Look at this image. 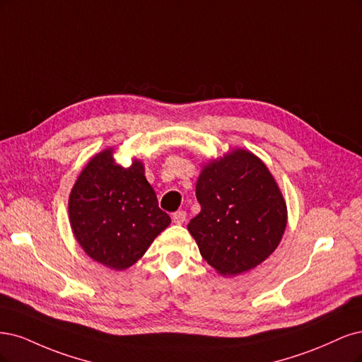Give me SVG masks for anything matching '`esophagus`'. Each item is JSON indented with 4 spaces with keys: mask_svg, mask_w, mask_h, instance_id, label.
<instances>
[{
    "mask_svg": "<svg viewBox=\"0 0 362 362\" xmlns=\"http://www.w3.org/2000/svg\"><path fill=\"white\" fill-rule=\"evenodd\" d=\"M173 221L174 224H183L186 221V212L185 211H177L176 214H173Z\"/></svg>",
    "mask_w": 362,
    "mask_h": 362,
    "instance_id": "34e87169",
    "label": "esophagus"
}]
</instances>
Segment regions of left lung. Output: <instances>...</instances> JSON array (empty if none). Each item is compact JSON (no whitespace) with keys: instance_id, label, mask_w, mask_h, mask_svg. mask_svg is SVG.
<instances>
[{"instance_id":"8db88e82","label":"left lung","mask_w":362,"mask_h":362,"mask_svg":"<svg viewBox=\"0 0 362 362\" xmlns=\"http://www.w3.org/2000/svg\"><path fill=\"white\" fill-rule=\"evenodd\" d=\"M202 211L188 230L203 259L223 275L266 260L281 240L287 209L269 170L247 150L207 164L197 180Z\"/></svg>"}]
</instances>
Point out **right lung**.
I'll list each match as a JSON object with an SVG mask.
<instances>
[{"instance_id": "1", "label": "right lung", "mask_w": 362, "mask_h": 362, "mask_svg": "<svg viewBox=\"0 0 362 362\" xmlns=\"http://www.w3.org/2000/svg\"><path fill=\"white\" fill-rule=\"evenodd\" d=\"M69 218L83 250L115 271L134 264L171 223L141 162L123 168L114 162L112 150L93 158L79 174L69 198Z\"/></svg>"}]
</instances>
